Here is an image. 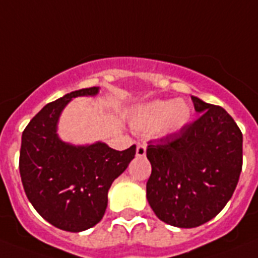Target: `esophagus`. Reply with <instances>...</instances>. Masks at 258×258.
<instances>
[{
	"instance_id": "obj_1",
	"label": "esophagus",
	"mask_w": 258,
	"mask_h": 258,
	"mask_svg": "<svg viewBox=\"0 0 258 258\" xmlns=\"http://www.w3.org/2000/svg\"><path fill=\"white\" fill-rule=\"evenodd\" d=\"M145 153H147V145H145V144H138V147H136V156L144 157Z\"/></svg>"
}]
</instances>
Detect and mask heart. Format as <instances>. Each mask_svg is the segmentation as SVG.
<instances>
[{
    "label": "heart",
    "mask_w": 258,
    "mask_h": 258,
    "mask_svg": "<svg viewBox=\"0 0 258 258\" xmlns=\"http://www.w3.org/2000/svg\"><path fill=\"white\" fill-rule=\"evenodd\" d=\"M189 107L176 100H157L139 107L131 118V126L142 134L169 135L184 127L189 120Z\"/></svg>",
    "instance_id": "b5f03b06"
}]
</instances>
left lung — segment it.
Instances as JSON below:
<instances>
[{
  "label": "left lung",
  "mask_w": 258,
  "mask_h": 258,
  "mask_svg": "<svg viewBox=\"0 0 258 258\" xmlns=\"http://www.w3.org/2000/svg\"><path fill=\"white\" fill-rule=\"evenodd\" d=\"M191 98L200 116L147 148L148 203L161 221L182 228L204 225L225 208L243 166V134L232 116Z\"/></svg>",
  "instance_id": "8db88e82"
}]
</instances>
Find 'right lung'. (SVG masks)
Masks as SVG:
<instances>
[{
  "label": "right lung",
  "mask_w": 258,
  "mask_h": 258,
  "mask_svg": "<svg viewBox=\"0 0 258 258\" xmlns=\"http://www.w3.org/2000/svg\"><path fill=\"white\" fill-rule=\"evenodd\" d=\"M97 93L98 87L79 89L45 105L22 135L24 192L42 218L64 231H84L101 221L111 183L136 153V145L119 152L101 142L73 145L59 139L57 124L64 106L73 98Z\"/></svg>",
  "instance_id": "1"
}]
</instances>
